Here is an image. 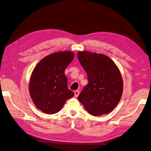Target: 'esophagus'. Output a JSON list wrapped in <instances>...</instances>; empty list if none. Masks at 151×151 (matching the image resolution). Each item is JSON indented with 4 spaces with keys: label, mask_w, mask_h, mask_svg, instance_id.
<instances>
[{
    "label": "esophagus",
    "mask_w": 151,
    "mask_h": 151,
    "mask_svg": "<svg viewBox=\"0 0 151 151\" xmlns=\"http://www.w3.org/2000/svg\"><path fill=\"white\" fill-rule=\"evenodd\" d=\"M79 91H78V90H76V91H74V95H75V97L76 98H77V97H78V96L79 95Z\"/></svg>",
    "instance_id": "34e87169"
}]
</instances>
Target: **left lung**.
Segmentation results:
<instances>
[{"label":"left lung","instance_id":"left-lung-1","mask_svg":"<svg viewBox=\"0 0 151 151\" xmlns=\"http://www.w3.org/2000/svg\"><path fill=\"white\" fill-rule=\"evenodd\" d=\"M77 57L88 79L78 96L86 110L93 116L111 112L119 103L123 81L115 63L103 54L79 52Z\"/></svg>","mask_w":151,"mask_h":151}]
</instances>
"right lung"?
I'll list each match as a JSON object with an SVG mask.
<instances>
[{
	"label": "right lung",
	"instance_id": "add662e5",
	"mask_svg": "<svg viewBox=\"0 0 151 151\" xmlns=\"http://www.w3.org/2000/svg\"><path fill=\"white\" fill-rule=\"evenodd\" d=\"M74 57L71 52H59L43 58L36 66L29 81V93L36 106L43 112L55 114L74 93L67 87L64 74Z\"/></svg>",
	"mask_w": 151,
	"mask_h": 151
}]
</instances>
